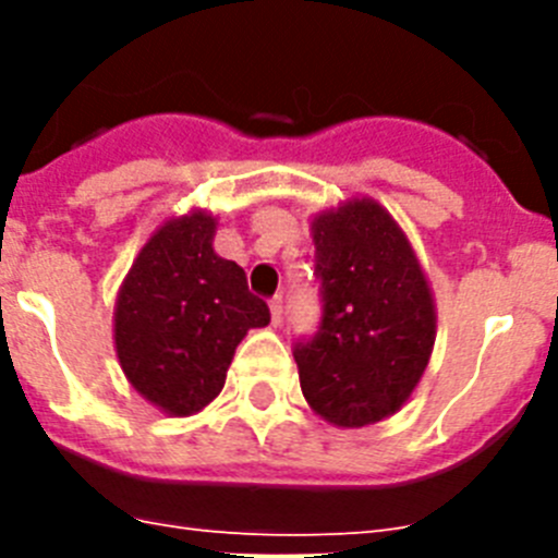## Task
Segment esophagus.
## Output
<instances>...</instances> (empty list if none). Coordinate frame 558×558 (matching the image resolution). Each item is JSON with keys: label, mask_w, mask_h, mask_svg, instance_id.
<instances>
[{"label": "esophagus", "mask_w": 558, "mask_h": 558, "mask_svg": "<svg viewBox=\"0 0 558 558\" xmlns=\"http://www.w3.org/2000/svg\"><path fill=\"white\" fill-rule=\"evenodd\" d=\"M270 322H274V327L282 324V295L270 299Z\"/></svg>", "instance_id": "esophagus-1"}]
</instances>
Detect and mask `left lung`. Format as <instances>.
<instances>
[{
  "label": "left lung",
  "mask_w": 558,
  "mask_h": 558,
  "mask_svg": "<svg viewBox=\"0 0 558 558\" xmlns=\"http://www.w3.org/2000/svg\"><path fill=\"white\" fill-rule=\"evenodd\" d=\"M324 318L295 343L307 405L335 427L402 411L430 363L436 299L411 240L374 198H349L310 223Z\"/></svg>",
  "instance_id": "1"
}]
</instances>
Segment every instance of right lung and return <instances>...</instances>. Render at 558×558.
<instances>
[{"label":"right lung","mask_w":558,"mask_h":558,"mask_svg":"<svg viewBox=\"0 0 558 558\" xmlns=\"http://www.w3.org/2000/svg\"><path fill=\"white\" fill-rule=\"evenodd\" d=\"M218 218L192 206L147 236L113 304V349L136 393L167 416L204 411L236 343L270 313L245 270L215 251Z\"/></svg>","instance_id":"1"}]
</instances>
